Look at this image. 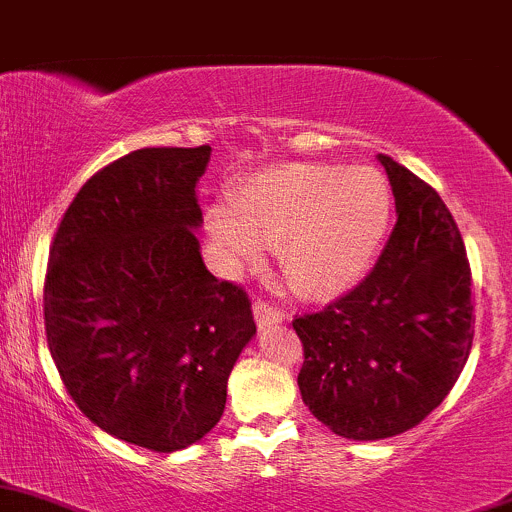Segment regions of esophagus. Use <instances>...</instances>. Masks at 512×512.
Returning a JSON list of instances; mask_svg holds the SVG:
<instances>
[{
  "label": "esophagus",
  "instance_id": "esophagus-1",
  "mask_svg": "<svg viewBox=\"0 0 512 512\" xmlns=\"http://www.w3.org/2000/svg\"><path fill=\"white\" fill-rule=\"evenodd\" d=\"M254 315H256L258 328H261V330L273 328V325L286 323V313L276 310V308H273V305L263 303V300H256V303H254Z\"/></svg>",
  "mask_w": 512,
  "mask_h": 512
}]
</instances>
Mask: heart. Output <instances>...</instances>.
I'll list each match as a JSON object with an SVG mask.
<instances>
[{"mask_svg": "<svg viewBox=\"0 0 512 512\" xmlns=\"http://www.w3.org/2000/svg\"><path fill=\"white\" fill-rule=\"evenodd\" d=\"M392 221V194L367 167L283 162L251 177L234 209L214 207L209 231L239 271L281 251L295 293L333 300L365 278Z\"/></svg>", "mask_w": 512, "mask_h": 512, "instance_id": "obj_1", "label": "heart"}]
</instances>
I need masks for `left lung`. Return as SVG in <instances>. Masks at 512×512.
Masks as SVG:
<instances>
[{
	"label": "left lung",
	"mask_w": 512,
	"mask_h": 512,
	"mask_svg": "<svg viewBox=\"0 0 512 512\" xmlns=\"http://www.w3.org/2000/svg\"><path fill=\"white\" fill-rule=\"evenodd\" d=\"M397 224L370 276L320 313L293 320L305 407L342 439L414 429L446 399L473 342L471 266L439 194L377 155Z\"/></svg>",
	"instance_id": "left-lung-1"
}]
</instances>
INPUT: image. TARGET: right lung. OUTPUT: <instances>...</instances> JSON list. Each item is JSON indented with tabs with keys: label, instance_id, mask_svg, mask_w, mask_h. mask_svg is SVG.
<instances>
[{
	"label": "right lung",
	"instance_id": "1",
	"mask_svg": "<svg viewBox=\"0 0 512 512\" xmlns=\"http://www.w3.org/2000/svg\"><path fill=\"white\" fill-rule=\"evenodd\" d=\"M212 147H145L103 167L63 214L44 286L51 357L105 434L157 453L197 444L254 340L251 303L204 266L197 182Z\"/></svg>",
	"mask_w": 512,
	"mask_h": 512
}]
</instances>
